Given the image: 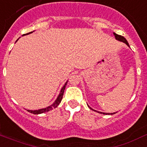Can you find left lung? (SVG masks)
Instances as JSON below:
<instances>
[{
    "instance_id": "left-lung-1",
    "label": "left lung",
    "mask_w": 147,
    "mask_h": 147,
    "mask_svg": "<svg viewBox=\"0 0 147 147\" xmlns=\"http://www.w3.org/2000/svg\"><path fill=\"white\" fill-rule=\"evenodd\" d=\"M113 34H114V35H115V39H116V40H119V41H122V42H124V43H125V44H126V45H127V46L130 47L129 46V44L127 43V40H126V39H125L123 36H121V35H119V34H115V33H113ZM88 107H89V108H90V109H92V110H94V109L90 108V107H89V106H88ZM94 111H96V110H94ZM98 113H102V114H104V115H113V114H115V113H101V112H98Z\"/></svg>"
}]
</instances>
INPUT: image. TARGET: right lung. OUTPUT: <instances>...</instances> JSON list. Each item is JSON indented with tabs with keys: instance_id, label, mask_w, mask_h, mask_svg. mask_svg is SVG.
<instances>
[{
	"instance_id": "right-lung-1",
	"label": "right lung",
	"mask_w": 147,
	"mask_h": 147,
	"mask_svg": "<svg viewBox=\"0 0 147 147\" xmlns=\"http://www.w3.org/2000/svg\"><path fill=\"white\" fill-rule=\"evenodd\" d=\"M30 33H32V32H29V33H28L27 34H30ZM67 82H68V81L65 82V84H64V86H63V88H62L61 90H60V92H59V96H57V100H55V102H53V104L51 105L50 107H46V108H44V109H38V110H28V113H33V114H35V115H37V114H41V113H46V112H48V111H50V110H52L53 109L57 108V107L59 106V103H60V102H61L62 99H63V93H64V90H65V86H66V84H67Z\"/></svg>"
}]
</instances>
